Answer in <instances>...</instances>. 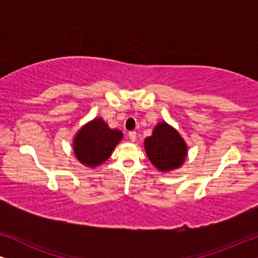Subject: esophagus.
Instances as JSON below:
<instances>
[{"mask_svg":"<svg viewBox=\"0 0 258 258\" xmlns=\"http://www.w3.org/2000/svg\"><path fill=\"white\" fill-rule=\"evenodd\" d=\"M128 136H129V139H130V141H132V142H135V140H136V132H129V134H128Z\"/></svg>","mask_w":258,"mask_h":258,"instance_id":"34e87169","label":"esophagus"}]
</instances>
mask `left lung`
Masks as SVG:
<instances>
[{"instance_id":"left-lung-1","label":"left lung","mask_w":258,"mask_h":258,"mask_svg":"<svg viewBox=\"0 0 258 258\" xmlns=\"http://www.w3.org/2000/svg\"><path fill=\"white\" fill-rule=\"evenodd\" d=\"M146 153L151 163L161 171L181 167L186 155V146L179 134L167 123H158L153 135L144 141Z\"/></svg>"}]
</instances>
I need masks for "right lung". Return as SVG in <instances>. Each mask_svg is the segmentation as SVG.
Returning a JSON list of instances; mask_svg holds the SVG:
<instances>
[{"label":"right lung","instance_id":"right-lung-1","mask_svg":"<svg viewBox=\"0 0 258 258\" xmlns=\"http://www.w3.org/2000/svg\"><path fill=\"white\" fill-rule=\"evenodd\" d=\"M122 133L110 129L103 119L95 118L83 126L74 140V151L81 163L96 167L110 156Z\"/></svg>","mask_w":258,"mask_h":258}]
</instances>
